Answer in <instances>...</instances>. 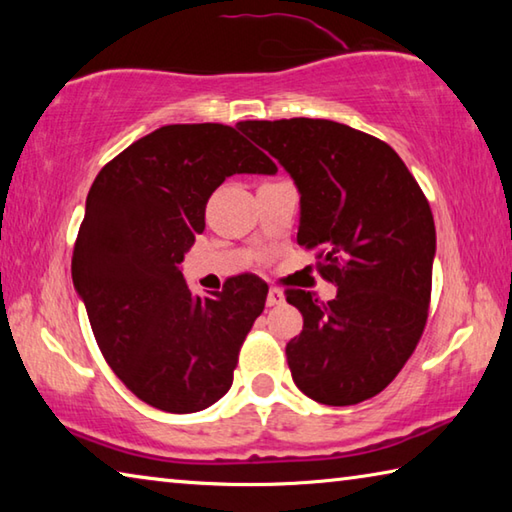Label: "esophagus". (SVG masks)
<instances>
[{
  "mask_svg": "<svg viewBox=\"0 0 512 512\" xmlns=\"http://www.w3.org/2000/svg\"><path fill=\"white\" fill-rule=\"evenodd\" d=\"M282 302H284V293H282L280 289H271V291H268V296H266V305H268V307L282 305Z\"/></svg>",
  "mask_w": 512,
  "mask_h": 512,
  "instance_id": "esophagus-1",
  "label": "esophagus"
}]
</instances>
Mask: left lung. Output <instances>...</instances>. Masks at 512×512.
Wrapping results in <instances>:
<instances>
[{
    "label": "left lung",
    "instance_id": "obj_1",
    "mask_svg": "<svg viewBox=\"0 0 512 512\" xmlns=\"http://www.w3.org/2000/svg\"><path fill=\"white\" fill-rule=\"evenodd\" d=\"M300 194L298 244L323 248L336 298L287 291L305 325L287 343L296 386L327 406L391 384L427 323L436 225L422 189L386 142L329 119L241 121Z\"/></svg>",
    "mask_w": 512,
    "mask_h": 512
}]
</instances>
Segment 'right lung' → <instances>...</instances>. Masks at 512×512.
<instances>
[{
    "mask_svg": "<svg viewBox=\"0 0 512 512\" xmlns=\"http://www.w3.org/2000/svg\"><path fill=\"white\" fill-rule=\"evenodd\" d=\"M275 171L237 128L171 124L133 142L94 178L72 280L101 354L142 402L196 413L230 391L268 287L237 275L205 298L187 287L180 264L225 178Z\"/></svg>",
    "mask_w": 512,
    "mask_h": 512,
    "instance_id": "1",
    "label": "right lung"
}]
</instances>
